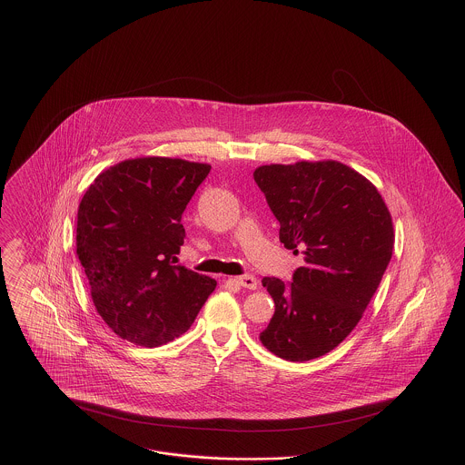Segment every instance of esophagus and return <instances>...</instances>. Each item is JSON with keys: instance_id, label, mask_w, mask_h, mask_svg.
I'll return each mask as SVG.
<instances>
[{"instance_id": "34e87169", "label": "esophagus", "mask_w": 465, "mask_h": 465, "mask_svg": "<svg viewBox=\"0 0 465 465\" xmlns=\"http://www.w3.org/2000/svg\"><path fill=\"white\" fill-rule=\"evenodd\" d=\"M233 282H237L239 286L247 289H258V279L254 275H242V277H235Z\"/></svg>"}]
</instances>
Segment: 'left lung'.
I'll list each match as a JSON object with an SVG mask.
<instances>
[{
    "mask_svg": "<svg viewBox=\"0 0 465 465\" xmlns=\"http://www.w3.org/2000/svg\"><path fill=\"white\" fill-rule=\"evenodd\" d=\"M279 239L303 252L292 282L265 277L275 313L260 340L303 362L331 352L357 326L394 249L392 216L375 184L336 160L270 163L254 171Z\"/></svg>",
    "mask_w": 465,
    "mask_h": 465,
    "instance_id": "1",
    "label": "left lung"
}]
</instances>
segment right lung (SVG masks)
Wrapping results in <instances>:
<instances>
[{"label":"right lung","mask_w":465,"mask_h":465,"mask_svg":"<svg viewBox=\"0 0 465 465\" xmlns=\"http://www.w3.org/2000/svg\"><path fill=\"white\" fill-rule=\"evenodd\" d=\"M209 163L139 156L94 179L78 205L76 254L111 331L141 347L173 341L193 324L216 281L177 263L181 216Z\"/></svg>","instance_id":"1"}]
</instances>
